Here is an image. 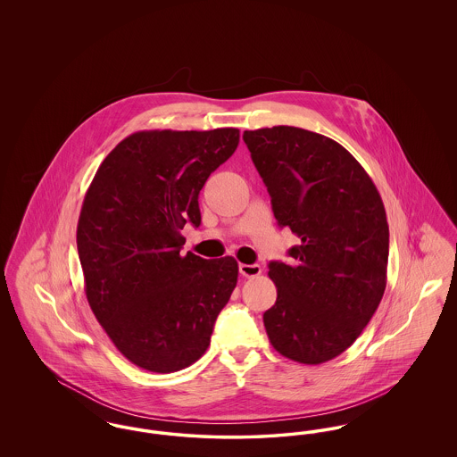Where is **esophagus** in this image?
Masks as SVG:
<instances>
[{"instance_id":"1","label":"esophagus","mask_w":457,"mask_h":457,"mask_svg":"<svg viewBox=\"0 0 457 457\" xmlns=\"http://www.w3.org/2000/svg\"><path fill=\"white\" fill-rule=\"evenodd\" d=\"M239 274L245 278H255L261 276L262 267L259 263H239Z\"/></svg>"}]
</instances>
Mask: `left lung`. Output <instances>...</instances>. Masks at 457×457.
Returning a JSON list of instances; mask_svg holds the SVG:
<instances>
[{
    "label": "left lung",
    "instance_id": "obj_1",
    "mask_svg": "<svg viewBox=\"0 0 457 457\" xmlns=\"http://www.w3.org/2000/svg\"><path fill=\"white\" fill-rule=\"evenodd\" d=\"M243 140L279 226L300 238L289 250L295 263H269L278 287L263 313L269 341L298 363H326L358 339L384 296V202L361 164L320 133L272 127L246 130Z\"/></svg>",
    "mask_w": 457,
    "mask_h": 457
}]
</instances>
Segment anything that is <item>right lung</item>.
Masks as SVG:
<instances>
[{"instance_id":"add662e5","label":"right lung","mask_w":457,"mask_h":457,"mask_svg":"<svg viewBox=\"0 0 457 457\" xmlns=\"http://www.w3.org/2000/svg\"><path fill=\"white\" fill-rule=\"evenodd\" d=\"M238 142V129L137 131L88 187L77 226L86 296L112 345L140 369L195 363L237 287L233 257L179 250L183 226H200L202 187Z\"/></svg>"}]
</instances>
